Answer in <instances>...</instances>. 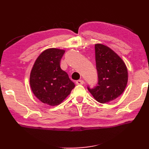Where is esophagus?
Returning a JSON list of instances; mask_svg holds the SVG:
<instances>
[{
  "mask_svg": "<svg viewBox=\"0 0 149 149\" xmlns=\"http://www.w3.org/2000/svg\"><path fill=\"white\" fill-rule=\"evenodd\" d=\"M76 84L77 85H83L84 84V81L82 79H79V80H77L76 81Z\"/></svg>",
  "mask_w": 149,
  "mask_h": 149,
  "instance_id": "esophagus-1",
  "label": "esophagus"
}]
</instances>
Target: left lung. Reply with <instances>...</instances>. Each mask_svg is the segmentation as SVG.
I'll list each match as a JSON object with an SVG mask.
<instances>
[{
  "label": "left lung",
  "mask_w": 149,
  "mask_h": 149,
  "mask_svg": "<svg viewBox=\"0 0 149 149\" xmlns=\"http://www.w3.org/2000/svg\"><path fill=\"white\" fill-rule=\"evenodd\" d=\"M95 49L98 83L95 87L87 89L98 102L104 104L115 100L124 91L127 70L122 59L109 47L96 44Z\"/></svg>",
  "instance_id": "1"
}]
</instances>
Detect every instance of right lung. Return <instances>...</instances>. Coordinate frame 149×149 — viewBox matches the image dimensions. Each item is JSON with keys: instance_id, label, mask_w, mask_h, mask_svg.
<instances>
[{"instance_id": "obj_1", "label": "right lung", "mask_w": 149, "mask_h": 149, "mask_svg": "<svg viewBox=\"0 0 149 149\" xmlns=\"http://www.w3.org/2000/svg\"><path fill=\"white\" fill-rule=\"evenodd\" d=\"M65 50H45L35 60L30 74L31 90L37 99L50 106L60 104L75 87L68 75L60 68Z\"/></svg>"}]
</instances>
